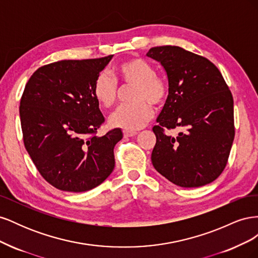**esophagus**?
I'll return each instance as SVG.
<instances>
[{
    "instance_id": "1",
    "label": "esophagus",
    "mask_w": 258,
    "mask_h": 258,
    "mask_svg": "<svg viewBox=\"0 0 258 258\" xmlns=\"http://www.w3.org/2000/svg\"><path fill=\"white\" fill-rule=\"evenodd\" d=\"M138 134L137 131L134 130H123V137L124 138H130V137H134Z\"/></svg>"
}]
</instances>
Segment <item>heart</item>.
Here are the masks:
<instances>
[{
	"label": "heart",
	"mask_w": 258,
	"mask_h": 258,
	"mask_svg": "<svg viewBox=\"0 0 258 258\" xmlns=\"http://www.w3.org/2000/svg\"><path fill=\"white\" fill-rule=\"evenodd\" d=\"M117 74L124 86H135L131 100L134 103L119 106L111 115L112 126L124 130H137L152 118L151 104L160 105L167 100L169 87L165 80L156 75L155 68L147 61L132 58L116 67ZM93 97L100 105L111 107L119 95L115 79L107 73H100L93 83Z\"/></svg>",
	"instance_id": "b5f03b06"
}]
</instances>
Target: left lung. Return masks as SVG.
Instances as JSON below:
<instances>
[{
	"mask_svg": "<svg viewBox=\"0 0 258 258\" xmlns=\"http://www.w3.org/2000/svg\"><path fill=\"white\" fill-rule=\"evenodd\" d=\"M165 69L169 95L154 126L152 163L170 182L199 187L213 182L227 165L235 138L233 99L212 62L178 46L146 53ZM179 127L176 137L165 128Z\"/></svg>",
	"mask_w": 258,
	"mask_h": 258,
	"instance_id": "obj_1",
	"label": "left lung"
}]
</instances>
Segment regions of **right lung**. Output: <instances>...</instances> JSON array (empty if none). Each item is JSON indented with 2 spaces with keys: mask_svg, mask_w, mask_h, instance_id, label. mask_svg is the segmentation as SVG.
<instances>
[{
  "mask_svg": "<svg viewBox=\"0 0 258 258\" xmlns=\"http://www.w3.org/2000/svg\"><path fill=\"white\" fill-rule=\"evenodd\" d=\"M113 54L98 59L61 60L37 69L20 100L23 143L38 172L64 191L95 188L115 167L120 129L102 137L104 117L93 97V83Z\"/></svg>",
  "mask_w": 258,
  "mask_h": 258,
  "instance_id": "obj_1",
  "label": "right lung"
}]
</instances>
